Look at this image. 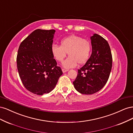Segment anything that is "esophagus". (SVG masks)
I'll list each match as a JSON object with an SVG mask.
<instances>
[{
  "instance_id": "obj_1",
  "label": "esophagus",
  "mask_w": 133,
  "mask_h": 133,
  "mask_svg": "<svg viewBox=\"0 0 133 133\" xmlns=\"http://www.w3.org/2000/svg\"><path fill=\"white\" fill-rule=\"evenodd\" d=\"M68 70H68V69H62V71H63V73H65V72H66V71H68Z\"/></svg>"
}]
</instances>
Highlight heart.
Returning <instances> with one entry per match:
<instances>
[{
  "label": "heart",
  "mask_w": 133,
  "mask_h": 133,
  "mask_svg": "<svg viewBox=\"0 0 133 133\" xmlns=\"http://www.w3.org/2000/svg\"><path fill=\"white\" fill-rule=\"evenodd\" d=\"M51 53L55 59L63 62L66 57L69 56L64 62L65 68H74L77 64H83L89 59L91 51V45L89 41L77 35H70L63 39L60 45L53 44L51 48Z\"/></svg>",
  "instance_id": "1"
}]
</instances>
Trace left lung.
<instances>
[{
    "label": "left lung",
    "instance_id": "8db88e82",
    "mask_svg": "<svg viewBox=\"0 0 133 133\" xmlns=\"http://www.w3.org/2000/svg\"><path fill=\"white\" fill-rule=\"evenodd\" d=\"M90 39V57L78 70L73 82L76 90L87 95L94 94L102 89L109 77L112 67V55L108 42L97 34H94Z\"/></svg>",
    "mask_w": 133,
    "mask_h": 133
}]
</instances>
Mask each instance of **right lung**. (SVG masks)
<instances>
[{"instance_id": "add662e5", "label": "right lung", "mask_w": 133, "mask_h": 133, "mask_svg": "<svg viewBox=\"0 0 133 133\" xmlns=\"http://www.w3.org/2000/svg\"><path fill=\"white\" fill-rule=\"evenodd\" d=\"M55 30L37 29L20 44L17 63L26 89L42 95L53 90L63 72L57 66L51 48Z\"/></svg>"}]
</instances>
